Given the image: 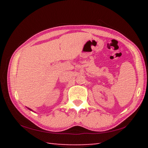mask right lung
Instances as JSON below:
<instances>
[{"label":"right lung","instance_id":"obj_1","mask_svg":"<svg viewBox=\"0 0 148 148\" xmlns=\"http://www.w3.org/2000/svg\"><path fill=\"white\" fill-rule=\"evenodd\" d=\"M28 109H29V110H32L31 109H30V108H28Z\"/></svg>","mask_w":148,"mask_h":148}]
</instances>
